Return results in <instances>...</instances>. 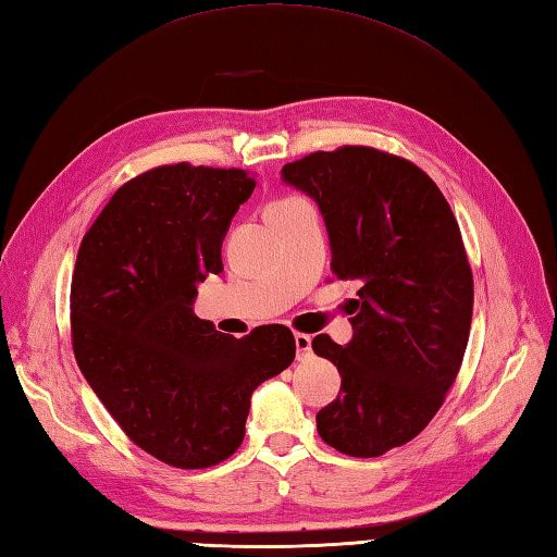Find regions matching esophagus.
I'll list each match as a JSON object with an SVG mask.
<instances>
[{
	"label": "esophagus",
	"instance_id": "1",
	"mask_svg": "<svg viewBox=\"0 0 557 557\" xmlns=\"http://www.w3.org/2000/svg\"><path fill=\"white\" fill-rule=\"evenodd\" d=\"M295 348H298V360H305L312 352V338L307 333H295Z\"/></svg>",
	"mask_w": 557,
	"mask_h": 557
}]
</instances>
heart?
<instances>
[{"instance_id":"1","label":"heart","mask_w":557,"mask_h":557,"mask_svg":"<svg viewBox=\"0 0 557 557\" xmlns=\"http://www.w3.org/2000/svg\"><path fill=\"white\" fill-rule=\"evenodd\" d=\"M281 202H290V200H281ZM281 202H274V205H281Z\"/></svg>"}]
</instances>
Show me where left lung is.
I'll return each instance as SVG.
<instances>
[{
	"label": "left lung",
	"instance_id": "8db88e82",
	"mask_svg": "<svg viewBox=\"0 0 557 557\" xmlns=\"http://www.w3.org/2000/svg\"><path fill=\"white\" fill-rule=\"evenodd\" d=\"M281 174L324 214L333 274L362 283L352 341H312L341 374L317 431L338 453L379 457L434 419L460 372L474 305L460 226L422 169L374 147L312 152Z\"/></svg>",
	"mask_w": 557,
	"mask_h": 557
}]
</instances>
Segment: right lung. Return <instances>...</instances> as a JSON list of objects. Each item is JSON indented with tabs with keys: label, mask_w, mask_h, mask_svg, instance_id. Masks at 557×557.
<instances>
[{
	"label": "right lung",
	"mask_w": 557,
	"mask_h": 557,
	"mask_svg": "<svg viewBox=\"0 0 557 557\" xmlns=\"http://www.w3.org/2000/svg\"><path fill=\"white\" fill-rule=\"evenodd\" d=\"M255 178L166 164L135 176L83 236L71 278L73 355L135 446L205 469L240 448L250 395L295 357L288 326L226 336L193 314Z\"/></svg>",
	"instance_id": "1"
}]
</instances>
